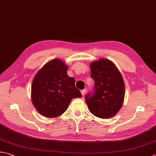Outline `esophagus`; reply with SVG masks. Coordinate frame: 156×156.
<instances>
[{
  "mask_svg": "<svg viewBox=\"0 0 156 156\" xmlns=\"http://www.w3.org/2000/svg\"><path fill=\"white\" fill-rule=\"evenodd\" d=\"M87 93V89H84V90H81V93H82V97H84L85 95V94Z\"/></svg>",
  "mask_w": 156,
  "mask_h": 156,
  "instance_id": "obj_1",
  "label": "esophagus"
}]
</instances>
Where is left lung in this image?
I'll use <instances>...</instances> for the list:
<instances>
[{
    "mask_svg": "<svg viewBox=\"0 0 156 156\" xmlns=\"http://www.w3.org/2000/svg\"><path fill=\"white\" fill-rule=\"evenodd\" d=\"M90 76L94 81L93 92L85 96L88 109L100 118L113 117L123 104L124 82L115 64L108 59L90 63Z\"/></svg>",
    "mask_w": 156,
    "mask_h": 156,
    "instance_id": "8db88e82",
    "label": "left lung"
}]
</instances>
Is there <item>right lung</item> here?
I'll return each instance as SVG.
<instances>
[{"instance_id":"1","label":"right lung","mask_w":156,"mask_h":156,"mask_svg":"<svg viewBox=\"0 0 156 156\" xmlns=\"http://www.w3.org/2000/svg\"><path fill=\"white\" fill-rule=\"evenodd\" d=\"M68 66L54 59L47 63L36 74L32 84V101L41 115L56 118L68 109L72 99L82 94L75 87V80L67 74Z\"/></svg>"}]
</instances>
